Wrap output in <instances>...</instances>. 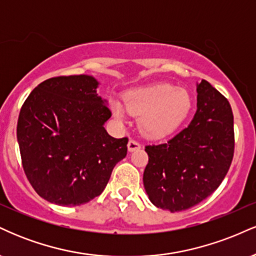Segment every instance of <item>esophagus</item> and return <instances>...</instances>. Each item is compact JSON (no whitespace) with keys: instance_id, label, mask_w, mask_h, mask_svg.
Here are the masks:
<instances>
[{"instance_id":"34e87169","label":"esophagus","mask_w":256,"mask_h":256,"mask_svg":"<svg viewBox=\"0 0 256 256\" xmlns=\"http://www.w3.org/2000/svg\"><path fill=\"white\" fill-rule=\"evenodd\" d=\"M140 148V144L138 142H136V140H128V152H134V150H138V149Z\"/></svg>"}]
</instances>
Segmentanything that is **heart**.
<instances>
[{
    "mask_svg": "<svg viewBox=\"0 0 256 256\" xmlns=\"http://www.w3.org/2000/svg\"><path fill=\"white\" fill-rule=\"evenodd\" d=\"M192 106V94L185 88L161 83L128 90L124 96V104L112 100L110 110L119 122H124L128 113L140 116V132L152 140H161L183 126Z\"/></svg>",
    "mask_w": 256,
    "mask_h": 256,
    "instance_id": "b5f03b06",
    "label": "heart"
}]
</instances>
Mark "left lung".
Instances as JSON below:
<instances>
[{
    "label": "left lung",
    "instance_id": "obj_1",
    "mask_svg": "<svg viewBox=\"0 0 256 256\" xmlns=\"http://www.w3.org/2000/svg\"><path fill=\"white\" fill-rule=\"evenodd\" d=\"M198 110L188 128L167 143L146 146L143 184L154 206L170 212L189 210L213 194L234 158V114L218 90L196 83Z\"/></svg>",
    "mask_w": 256,
    "mask_h": 256
}]
</instances>
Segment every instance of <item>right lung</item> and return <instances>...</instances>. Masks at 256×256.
Wrapping results in <instances>:
<instances>
[{"label": "right lung", "mask_w": 256, "mask_h": 256, "mask_svg": "<svg viewBox=\"0 0 256 256\" xmlns=\"http://www.w3.org/2000/svg\"><path fill=\"white\" fill-rule=\"evenodd\" d=\"M98 86L88 74L46 79L20 110L16 137L25 174L52 204L80 206L101 195L126 156L128 138L104 128L112 114Z\"/></svg>", "instance_id": "obj_1"}]
</instances>
